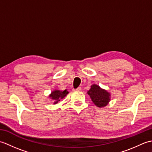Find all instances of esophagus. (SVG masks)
Listing matches in <instances>:
<instances>
[{
	"instance_id": "obj_1",
	"label": "esophagus",
	"mask_w": 152,
	"mask_h": 152,
	"mask_svg": "<svg viewBox=\"0 0 152 152\" xmlns=\"http://www.w3.org/2000/svg\"><path fill=\"white\" fill-rule=\"evenodd\" d=\"M81 89H82V88H80V87H78L77 89H74L73 91H81Z\"/></svg>"
}]
</instances>
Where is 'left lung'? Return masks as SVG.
Returning <instances> with one entry per match:
<instances>
[{
    "mask_svg": "<svg viewBox=\"0 0 152 152\" xmlns=\"http://www.w3.org/2000/svg\"><path fill=\"white\" fill-rule=\"evenodd\" d=\"M88 94L94 104L98 108L105 107L110 101V93L96 84L91 86V88L88 91Z\"/></svg>",
    "mask_w": 152,
    "mask_h": 152,
    "instance_id": "left-lung-1",
    "label": "left lung"
}]
</instances>
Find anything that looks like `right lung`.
<instances>
[{"label": "right lung", "mask_w": 152, "mask_h": 152, "mask_svg": "<svg viewBox=\"0 0 152 152\" xmlns=\"http://www.w3.org/2000/svg\"><path fill=\"white\" fill-rule=\"evenodd\" d=\"M68 93H69V91L66 89L64 90V91H61V90L59 89H55L50 93L49 97L53 101V104H56L58 102L60 101L61 99H63V98L65 97L68 95Z\"/></svg>", "instance_id": "right-lung-1"}]
</instances>
